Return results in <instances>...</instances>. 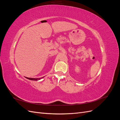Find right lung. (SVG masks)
<instances>
[{"label":"right lung","mask_w":120,"mask_h":120,"mask_svg":"<svg viewBox=\"0 0 120 120\" xmlns=\"http://www.w3.org/2000/svg\"><path fill=\"white\" fill-rule=\"evenodd\" d=\"M45 77H41V78H28V77H26L27 79H30V80H32V81H38V80H40V79H43V78H44Z\"/></svg>","instance_id":"right-lung-1"}]
</instances>
